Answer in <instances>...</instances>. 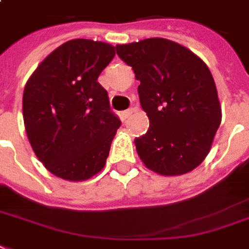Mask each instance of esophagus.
Masks as SVG:
<instances>
[{"label":"esophagus","mask_w":249,"mask_h":249,"mask_svg":"<svg viewBox=\"0 0 249 249\" xmlns=\"http://www.w3.org/2000/svg\"><path fill=\"white\" fill-rule=\"evenodd\" d=\"M134 111H135V110L132 109V107H131V109L126 110V111H123V117H124V118H130V117H131V114L134 113Z\"/></svg>","instance_id":"obj_1"}]
</instances>
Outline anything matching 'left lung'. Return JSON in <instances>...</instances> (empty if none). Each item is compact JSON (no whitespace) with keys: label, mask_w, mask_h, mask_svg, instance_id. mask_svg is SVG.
Returning <instances> with one entry per match:
<instances>
[{"label":"left lung","mask_w":249,"mask_h":249,"mask_svg":"<svg viewBox=\"0 0 249 249\" xmlns=\"http://www.w3.org/2000/svg\"><path fill=\"white\" fill-rule=\"evenodd\" d=\"M118 56L134 69L149 128L135 139L148 169L161 176L192 172L205 160L222 121L218 91L205 61L164 38L117 44Z\"/></svg>","instance_id":"8db88e82"}]
</instances>
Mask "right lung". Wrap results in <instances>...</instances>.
I'll use <instances>...</instances> for the list:
<instances>
[{
	"mask_svg": "<svg viewBox=\"0 0 249 249\" xmlns=\"http://www.w3.org/2000/svg\"><path fill=\"white\" fill-rule=\"evenodd\" d=\"M115 51L72 39L38 65L23 91V121L36 158L56 177L85 181L102 171L121 126L98 76Z\"/></svg>",
	"mask_w": 249,
	"mask_h": 249,
	"instance_id": "obj_1",
	"label": "right lung"
}]
</instances>
